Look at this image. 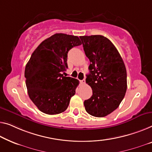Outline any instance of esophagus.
<instances>
[{
    "label": "esophagus",
    "mask_w": 152,
    "mask_h": 152,
    "mask_svg": "<svg viewBox=\"0 0 152 152\" xmlns=\"http://www.w3.org/2000/svg\"><path fill=\"white\" fill-rule=\"evenodd\" d=\"M80 82L81 84H82V85H84V84H85V78L83 79V80H81Z\"/></svg>",
    "instance_id": "esophagus-1"
}]
</instances>
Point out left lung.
<instances>
[{"instance_id":"1","label":"left lung","mask_w":152,"mask_h":152,"mask_svg":"<svg viewBox=\"0 0 152 152\" xmlns=\"http://www.w3.org/2000/svg\"><path fill=\"white\" fill-rule=\"evenodd\" d=\"M85 53L90 61L86 83L93 95L85 100L86 111L103 117L117 109L125 96L127 73L125 64L116 48L102 35L80 36Z\"/></svg>"}]
</instances>
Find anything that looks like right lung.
I'll use <instances>...</instances> for the list:
<instances>
[{"mask_svg": "<svg viewBox=\"0 0 152 152\" xmlns=\"http://www.w3.org/2000/svg\"><path fill=\"white\" fill-rule=\"evenodd\" d=\"M82 44L77 36L56 33L41 43L33 52L24 71L30 99L48 115L64 112L76 94L79 81L63 76L67 68V53Z\"/></svg>", "mask_w": 152, "mask_h": 152, "instance_id": "1", "label": "right lung"}]
</instances>
